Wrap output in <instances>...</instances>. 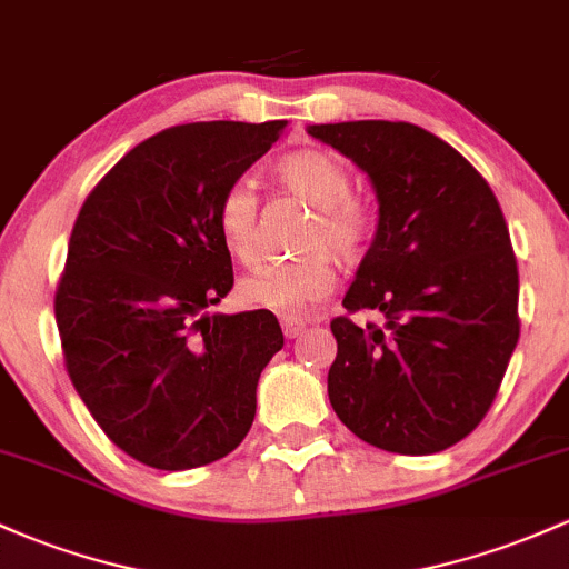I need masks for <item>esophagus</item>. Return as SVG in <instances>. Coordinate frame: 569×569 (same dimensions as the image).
Instances as JSON below:
<instances>
[{
    "label": "esophagus",
    "mask_w": 569,
    "mask_h": 569,
    "mask_svg": "<svg viewBox=\"0 0 569 569\" xmlns=\"http://www.w3.org/2000/svg\"><path fill=\"white\" fill-rule=\"evenodd\" d=\"M311 320H307V317H298V315H282V331L287 339H298L303 331H307Z\"/></svg>",
    "instance_id": "34e87169"
}]
</instances>
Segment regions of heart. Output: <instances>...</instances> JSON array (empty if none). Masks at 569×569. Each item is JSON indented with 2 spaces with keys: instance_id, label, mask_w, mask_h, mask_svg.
Returning a JSON list of instances; mask_svg holds the SVG:
<instances>
[{
  "instance_id": "obj_1",
  "label": "heart",
  "mask_w": 569,
  "mask_h": 569,
  "mask_svg": "<svg viewBox=\"0 0 569 569\" xmlns=\"http://www.w3.org/2000/svg\"><path fill=\"white\" fill-rule=\"evenodd\" d=\"M273 179L287 192L315 209L303 258L262 262L238 282V301L249 309L307 311L336 284V260L356 266L375 236V211L350 194L352 179L333 154L322 149L292 151L273 164ZM217 233L228 254L252 262L258 254V194L247 181H236L217 203Z\"/></svg>"
}]
</instances>
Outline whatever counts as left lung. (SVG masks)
<instances>
[{"label":"left lung","instance_id":"obj_1","mask_svg":"<svg viewBox=\"0 0 569 569\" xmlns=\"http://www.w3.org/2000/svg\"><path fill=\"white\" fill-rule=\"evenodd\" d=\"M375 187L377 233L336 317L328 399L363 442L429 456L486 418L518 345V266L491 187L407 121L309 124Z\"/></svg>","mask_w":569,"mask_h":569}]
</instances>
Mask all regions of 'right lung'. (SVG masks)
<instances>
[{
    "label": "right lung",
    "instance_id": "obj_1",
    "mask_svg": "<svg viewBox=\"0 0 569 569\" xmlns=\"http://www.w3.org/2000/svg\"><path fill=\"white\" fill-rule=\"evenodd\" d=\"M284 124L157 132L78 213L53 301L64 363L91 418L146 467H203L252 429L260 371L284 336L266 309L209 311L233 287L217 203Z\"/></svg>",
    "mask_w": 569,
    "mask_h": 569
}]
</instances>
